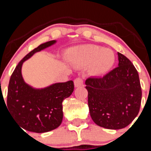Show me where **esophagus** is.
I'll use <instances>...</instances> for the list:
<instances>
[{
  "instance_id": "34e87169",
  "label": "esophagus",
  "mask_w": 151,
  "mask_h": 151,
  "mask_svg": "<svg viewBox=\"0 0 151 151\" xmlns=\"http://www.w3.org/2000/svg\"><path fill=\"white\" fill-rule=\"evenodd\" d=\"M74 85L76 88H79L83 86V80L81 78H76L74 80Z\"/></svg>"
}]
</instances>
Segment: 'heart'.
<instances>
[{
    "mask_svg": "<svg viewBox=\"0 0 151 151\" xmlns=\"http://www.w3.org/2000/svg\"><path fill=\"white\" fill-rule=\"evenodd\" d=\"M67 60L74 66L86 67L92 76H101L111 70L116 62L113 50L94 45L75 47L67 57Z\"/></svg>",
    "mask_w": 151,
    "mask_h": 151,
    "instance_id": "b5f03b06",
    "label": "heart"
}]
</instances>
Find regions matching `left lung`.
<instances>
[{
	"label": "left lung",
	"instance_id": "left-lung-1",
	"mask_svg": "<svg viewBox=\"0 0 151 151\" xmlns=\"http://www.w3.org/2000/svg\"><path fill=\"white\" fill-rule=\"evenodd\" d=\"M118 66L102 78L85 81L91 119L108 129H121L132 122L139 113L141 88L135 67L118 52Z\"/></svg>",
	"mask_w": 151,
	"mask_h": 151
}]
</instances>
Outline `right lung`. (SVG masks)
Here are the masks:
<instances>
[{
  "label": "right lung",
  "instance_id": "obj_1",
  "mask_svg": "<svg viewBox=\"0 0 151 151\" xmlns=\"http://www.w3.org/2000/svg\"><path fill=\"white\" fill-rule=\"evenodd\" d=\"M56 43V40L47 41L29 52L19 63L10 77L6 108L20 128L29 132L44 133L59 127L63 116V101L74 90L72 80L36 88L26 83L22 77L23 63L35 53Z\"/></svg>",
  "mask_w": 151,
  "mask_h": 151
}]
</instances>
